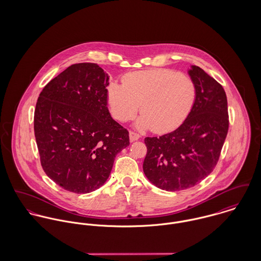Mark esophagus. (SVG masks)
<instances>
[{
	"label": "esophagus",
	"mask_w": 261,
	"mask_h": 261,
	"mask_svg": "<svg viewBox=\"0 0 261 261\" xmlns=\"http://www.w3.org/2000/svg\"><path fill=\"white\" fill-rule=\"evenodd\" d=\"M141 138V136L135 132H129V140L130 142H136Z\"/></svg>",
	"instance_id": "obj_1"
}]
</instances>
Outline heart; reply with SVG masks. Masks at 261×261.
I'll return each mask as SVG.
<instances>
[{
	"label": "heart",
	"instance_id": "heart-1",
	"mask_svg": "<svg viewBox=\"0 0 261 261\" xmlns=\"http://www.w3.org/2000/svg\"><path fill=\"white\" fill-rule=\"evenodd\" d=\"M196 99V86L183 73L170 69H149L129 73L123 85L112 82L108 102L113 118L120 122L142 115L136 122L139 129L152 128L167 133L177 128L187 118Z\"/></svg>",
	"mask_w": 261,
	"mask_h": 261
}]
</instances>
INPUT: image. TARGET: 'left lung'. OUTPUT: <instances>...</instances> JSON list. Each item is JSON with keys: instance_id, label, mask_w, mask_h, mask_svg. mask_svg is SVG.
Segmentation results:
<instances>
[{"instance_id": "obj_1", "label": "left lung", "mask_w": 261, "mask_h": 261, "mask_svg": "<svg viewBox=\"0 0 261 261\" xmlns=\"http://www.w3.org/2000/svg\"><path fill=\"white\" fill-rule=\"evenodd\" d=\"M188 73L196 99L186 119L170 134L145 139L144 173L151 184L170 192L192 188L211 174L229 126L222 85L198 66L192 65Z\"/></svg>"}]
</instances>
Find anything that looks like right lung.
<instances>
[{
	"label": "right lung",
	"instance_id": "obj_1",
	"mask_svg": "<svg viewBox=\"0 0 261 261\" xmlns=\"http://www.w3.org/2000/svg\"><path fill=\"white\" fill-rule=\"evenodd\" d=\"M109 74L95 63H78L41 91L34 133L42 168L58 186L77 194L102 186L114 159L129 146L128 132L108 109Z\"/></svg>",
	"mask_w": 261,
	"mask_h": 261
}]
</instances>
